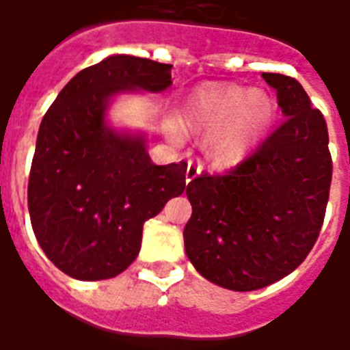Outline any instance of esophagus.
<instances>
[{"label":"esophagus","instance_id":"1","mask_svg":"<svg viewBox=\"0 0 350 350\" xmlns=\"http://www.w3.org/2000/svg\"><path fill=\"white\" fill-rule=\"evenodd\" d=\"M198 174H200V168L195 167L193 163H189V165H187V172H185V182H193Z\"/></svg>","mask_w":350,"mask_h":350}]
</instances>
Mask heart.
<instances>
[{
	"instance_id": "obj_1",
	"label": "heart",
	"mask_w": 350,
	"mask_h": 350,
	"mask_svg": "<svg viewBox=\"0 0 350 350\" xmlns=\"http://www.w3.org/2000/svg\"><path fill=\"white\" fill-rule=\"evenodd\" d=\"M183 125L204 133L202 152L213 168L240 165L257 148L275 118V100L260 88L206 82L183 103Z\"/></svg>"
}]
</instances>
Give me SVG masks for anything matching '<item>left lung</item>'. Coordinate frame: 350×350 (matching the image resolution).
I'll list each match as a JSON object with an SVG mask.
<instances>
[{"label": "left lung", "instance_id": "8db88e82", "mask_svg": "<svg viewBox=\"0 0 350 350\" xmlns=\"http://www.w3.org/2000/svg\"><path fill=\"white\" fill-rule=\"evenodd\" d=\"M285 122L223 176L187 183L183 228L197 271L228 291H257L294 271L313 250L332 182L328 127L298 80L262 72Z\"/></svg>", "mask_w": 350, "mask_h": 350}]
</instances>
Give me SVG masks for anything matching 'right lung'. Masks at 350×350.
<instances>
[{"mask_svg": "<svg viewBox=\"0 0 350 350\" xmlns=\"http://www.w3.org/2000/svg\"><path fill=\"white\" fill-rule=\"evenodd\" d=\"M172 65L105 57L72 77L44 114L27 183L35 238L80 281L116 278L140 251L142 227L185 189L187 163L153 165L146 135L107 123L116 95L167 90Z\"/></svg>", "mask_w": 350, "mask_h": 350, "instance_id": "add662e5", "label": "right lung"}]
</instances>
